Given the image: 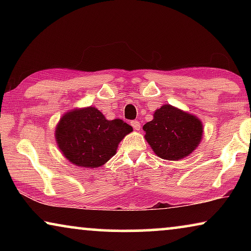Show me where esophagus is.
<instances>
[{
	"mask_svg": "<svg viewBox=\"0 0 251 251\" xmlns=\"http://www.w3.org/2000/svg\"><path fill=\"white\" fill-rule=\"evenodd\" d=\"M131 126H133V129L135 130L140 129V123H139V121H137V120H133V121H131Z\"/></svg>",
	"mask_w": 251,
	"mask_h": 251,
	"instance_id": "esophagus-1",
	"label": "esophagus"
}]
</instances>
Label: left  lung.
I'll return each mask as SVG.
<instances>
[{"label": "left lung", "instance_id": "1", "mask_svg": "<svg viewBox=\"0 0 251 251\" xmlns=\"http://www.w3.org/2000/svg\"><path fill=\"white\" fill-rule=\"evenodd\" d=\"M143 130L145 139L157 156L178 161L197 149L203 126L195 115L166 104L154 112L153 120L144 125Z\"/></svg>", "mask_w": 251, "mask_h": 251}]
</instances>
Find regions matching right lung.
<instances>
[{
	"mask_svg": "<svg viewBox=\"0 0 251 251\" xmlns=\"http://www.w3.org/2000/svg\"><path fill=\"white\" fill-rule=\"evenodd\" d=\"M132 131L123 120H106L100 111L89 106L67 112L56 126V142L71 163L98 168L116 153L118 145Z\"/></svg>",
	"mask_w": 251,
	"mask_h": 251,
	"instance_id": "1",
	"label": "right lung"
}]
</instances>
